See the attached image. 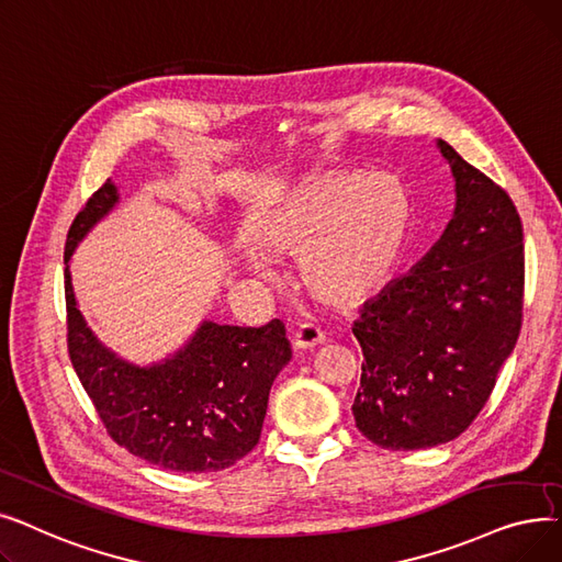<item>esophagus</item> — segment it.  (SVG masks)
I'll return each mask as SVG.
<instances>
[{
  "mask_svg": "<svg viewBox=\"0 0 562 562\" xmlns=\"http://www.w3.org/2000/svg\"><path fill=\"white\" fill-rule=\"evenodd\" d=\"M325 340V336H323V331H319L315 325H311V323H302L297 329H295V334H292V347H295V350H311V347H315V345H319Z\"/></svg>",
  "mask_w": 562,
  "mask_h": 562,
  "instance_id": "obj_1",
  "label": "esophagus"
}]
</instances>
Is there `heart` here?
Here are the masks:
<instances>
[{"instance_id": "1", "label": "heart", "mask_w": 562, "mask_h": 562, "mask_svg": "<svg viewBox=\"0 0 562 562\" xmlns=\"http://www.w3.org/2000/svg\"><path fill=\"white\" fill-rule=\"evenodd\" d=\"M412 224V194L397 176L325 171L290 187L260 233L274 254L302 256L300 279L315 300L350 306L389 281ZM245 258L256 274H272L260 251Z\"/></svg>"}]
</instances>
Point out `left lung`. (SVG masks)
<instances>
[{
	"mask_svg": "<svg viewBox=\"0 0 562 562\" xmlns=\"http://www.w3.org/2000/svg\"><path fill=\"white\" fill-rule=\"evenodd\" d=\"M456 178V215L412 272L361 308L363 350L352 414L386 450L460 437L513 355L524 308V231L513 199L437 142Z\"/></svg>",
	"mask_w": 562,
	"mask_h": 562,
	"instance_id": "obj_1",
	"label": "left lung"
}]
</instances>
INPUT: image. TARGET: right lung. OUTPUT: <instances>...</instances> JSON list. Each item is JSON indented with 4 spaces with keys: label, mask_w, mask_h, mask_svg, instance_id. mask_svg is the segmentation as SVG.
I'll list each match as a JSON object with an SVG mask.
<instances>
[{
    "label": "right lung",
    "mask_w": 562,
    "mask_h": 562,
    "mask_svg": "<svg viewBox=\"0 0 562 562\" xmlns=\"http://www.w3.org/2000/svg\"><path fill=\"white\" fill-rule=\"evenodd\" d=\"M119 190L106 180L77 212L64 251L68 355L110 437L155 467L182 473L222 471L260 439L272 382L290 361L281 319L262 327L205 323L165 361L121 359L87 327L70 283V258L110 215Z\"/></svg>",
    "instance_id": "right-lung-1"
}]
</instances>
